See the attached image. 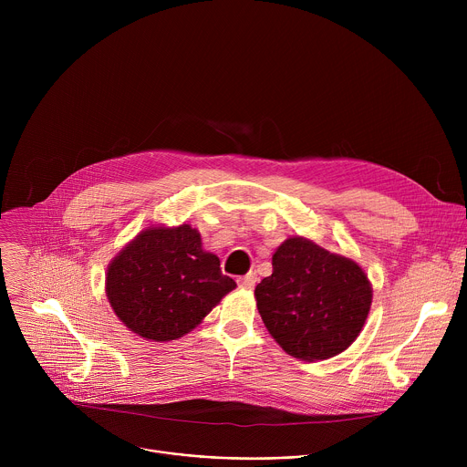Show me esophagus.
Here are the masks:
<instances>
[{
    "mask_svg": "<svg viewBox=\"0 0 467 467\" xmlns=\"http://www.w3.org/2000/svg\"><path fill=\"white\" fill-rule=\"evenodd\" d=\"M254 283H256V277H254V274H247V275H244V277H238V285L242 286V288H253L254 286Z\"/></svg>",
    "mask_w": 467,
    "mask_h": 467,
    "instance_id": "obj_1",
    "label": "esophagus"
}]
</instances>
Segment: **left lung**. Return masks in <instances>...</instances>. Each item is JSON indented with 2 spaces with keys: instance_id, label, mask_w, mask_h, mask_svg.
Here are the masks:
<instances>
[{
  "instance_id": "8db88e82",
  "label": "left lung",
  "mask_w": 467,
  "mask_h": 467,
  "mask_svg": "<svg viewBox=\"0 0 467 467\" xmlns=\"http://www.w3.org/2000/svg\"><path fill=\"white\" fill-rule=\"evenodd\" d=\"M274 274L254 288L258 314L294 358L325 360L344 353L362 332L373 288L348 256L305 236L286 238L272 256Z\"/></svg>"
}]
</instances>
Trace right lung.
I'll return each mask as SVG.
<instances>
[{
  "label": "right lung",
  "mask_w": 467,
  "mask_h": 467,
  "mask_svg": "<svg viewBox=\"0 0 467 467\" xmlns=\"http://www.w3.org/2000/svg\"><path fill=\"white\" fill-rule=\"evenodd\" d=\"M234 288L190 223L146 227L105 274V294L118 319L151 342L182 338Z\"/></svg>",
  "instance_id": "obj_1"
}]
</instances>
